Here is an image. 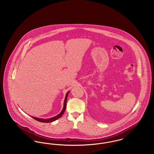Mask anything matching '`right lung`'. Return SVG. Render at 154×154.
Masks as SVG:
<instances>
[{
    "instance_id": "add662e5",
    "label": "right lung",
    "mask_w": 154,
    "mask_h": 154,
    "mask_svg": "<svg viewBox=\"0 0 154 154\" xmlns=\"http://www.w3.org/2000/svg\"><path fill=\"white\" fill-rule=\"evenodd\" d=\"M70 91H68L67 93H66V96H65V100H64V103H63V108L62 110L61 111V112L58 115L56 116L55 117H54L50 118H47V119H44V118H40L35 117H32V116H30L31 117L34 118L35 119H36L37 121H39V122H44V123H48V122H54L55 121H56L57 119H58L59 118L61 117L63 115V114L64 113L65 111L66 110V101H67V96L68 94L69 93Z\"/></svg>"
}]
</instances>
